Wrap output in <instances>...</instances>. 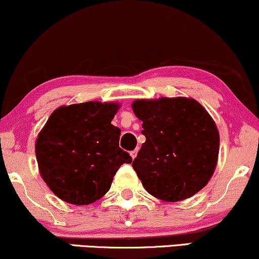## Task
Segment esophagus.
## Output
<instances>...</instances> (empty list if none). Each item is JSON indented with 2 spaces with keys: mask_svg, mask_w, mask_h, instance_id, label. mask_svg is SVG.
<instances>
[{
  "mask_svg": "<svg viewBox=\"0 0 259 259\" xmlns=\"http://www.w3.org/2000/svg\"><path fill=\"white\" fill-rule=\"evenodd\" d=\"M131 157H132V159H134L137 157V154H138V151L137 150H134V151H131Z\"/></svg>",
  "mask_w": 259,
  "mask_h": 259,
  "instance_id": "esophagus-1",
  "label": "esophagus"
}]
</instances>
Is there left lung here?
Masks as SVG:
<instances>
[{"label":"left lung","instance_id":"left-lung-1","mask_svg":"<svg viewBox=\"0 0 259 259\" xmlns=\"http://www.w3.org/2000/svg\"><path fill=\"white\" fill-rule=\"evenodd\" d=\"M132 108L146 137L132 164L145 190L165 201L199 192L213 175L219 153L217 126L206 109L182 97L136 100Z\"/></svg>","mask_w":259,"mask_h":259}]
</instances>
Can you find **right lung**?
Returning <instances> with one entry per match:
<instances>
[{
  "mask_svg": "<svg viewBox=\"0 0 259 259\" xmlns=\"http://www.w3.org/2000/svg\"><path fill=\"white\" fill-rule=\"evenodd\" d=\"M119 104L88 101L55 109L38 134L35 153L40 175L55 196L88 205L111 189L113 177L132 157L119 147L113 126Z\"/></svg>",
  "mask_w": 259,
  "mask_h": 259,
  "instance_id": "1",
  "label": "right lung"
}]
</instances>
